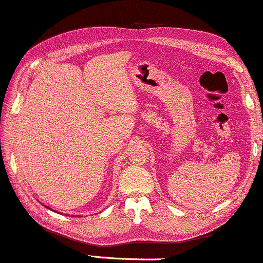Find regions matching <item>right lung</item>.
Listing matches in <instances>:
<instances>
[{
	"label": "right lung",
	"mask_w": 263,
	"mask_h": 263,
	"mask_svg": "<svg viewBox=\"0 0 263 263\" xmlns=\"http://www.w3.org/2000/svg\"><path fill=\"white\" fill-rule=\"evenodd\" d=\"M44 206H45V204H44ZM46 207V206H45ZM46 208H49V207H46ZM49 210H51V208H49ZM51 211H53V210H51Z\"/></svg>",
	"instance_id": "add662e5"
}]
</instances>
